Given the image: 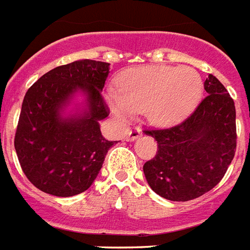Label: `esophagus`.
Instances as JSON below:
<instances>
[{
    "label": "esophagus",
    "mask_w": 250,
    "mask_h": 250,
    "mask_svg": "<svg viewBox=\"0 0 250 250\" xmlns=\"http://www.w3.org/2000/svg\"><path fill=\"white\" fill-rule=\"evenodd\" d=\"M141 135H142V130H141V129H138V127H134V129H131V130L129 131V133H127L126 141L133 142V141H135L137 138L141 137Z\"/></svg>",
    "instance_id": "esophagus-1"
}]
</instances>
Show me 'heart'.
Wrapping results in <instances>:
<instances>
[{"label": "heart", "instance_id": "heart-1", "mask_svg": "<svg viewBox=\"0 0 250 250\" xmlns=\"http://www.w3.org/2000/svg\"><path fill=\"white\" fill-rule=\"evenodd\" d=\"M201 95L203 81L195 69L153 65L127 72L120 93H109L107 102L121 120L146 112L151 123L171 125L192 112Z\"/></svg>", "mask_w": 250, "mask_h": 250}]
</instances>
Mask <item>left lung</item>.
<instances>
[{
    "label": "left lung",
    "instance_id": "1",
    "mask_svg": "<svg viewBox=\"0 0 250 250\" xmlns=\"http://www.w3.org/2000/svg\"><path fill=\"white\" fill-rule=\"evenodd\" d=\"M207 97L182 123L146 129L157 141L155 157L143 165L149 187L164 199L188 201L218 185L236 152V112L215 76L204 83Z\"/></svg>",
    "mask_w": 250,
    "mask_h": 250
}]
</instances>
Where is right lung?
Instances as JSON below:
<instances>
[{
  "label": "right lung",
  "mask_w": 250,
  "mask_h": 250,
  "mask_svg": "<svg viewBox=\"0 0 250 250\" xmlns=\"http://www.w3.org/2000/svg\"><path fill=\"white\" fill-rule=\"evenodd\" d=\"M108 72L104 62H72L41 76L25 93L14 146L25 177L43 192L68 197L86 191L116 143L104 139L98 123L109 115L102 97ZM77 90L88 95L89 109L63 119L61 107Z\"/></svg>",
  "instance_id": "1"
}]
</instances>
